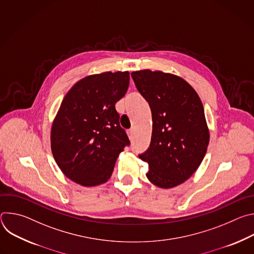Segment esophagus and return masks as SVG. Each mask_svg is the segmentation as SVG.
<instances>
[{"label":"esophagus","mask_w":254,"mask_h":254,"mask_svg":"<svg viewBox=\"0 0 254 254\" xmlns=\"http://www.w3.org/2000/svg\"><path fill=\"white\" fill-rule=\"evenodd\" d=\"M127 135H128L129 139H132V138H133V130H132V129H129V130L127 131Z\"/></svg>","instance_id":"1"}]
</instances>
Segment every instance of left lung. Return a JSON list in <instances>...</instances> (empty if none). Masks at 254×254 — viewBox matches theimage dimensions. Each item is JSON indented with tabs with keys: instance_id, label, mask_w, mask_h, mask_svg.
I'll return each instance as SVG.
<instances>
[{
	"instance_id": "8db88e82",
	"label": "left lung",
	"mask_w": 254,
	"mask_h": 254,
	"mask_svg": "<svg viewBox=\"0 0 254 254\" xmlns=\"http://www.w3.org/2000/svg\"><path fill=\"white\" fill-rule=\"evenodd\" d=\"M135 87L151 107L150 148L139 159L148 179L164 189L184 183L202 163L209 143L202 101L183 78L149 69L131 72Z\"/></svg>"
}]
</instances>
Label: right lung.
<instances>
[{"mask_svg": "<svg viewBox=\"0 0 254 254\" xmlns=\"http://www.w3.org/2000/svg\"><path fill=\"white\" fill-rule=\"evenodd\" d=\"M128 84V71L103 72L82 78L63 98L51 128V150L73 182L85 187L105 183L129 146L116 110Z\"/></svg>", "mask_w": 254, "mask_h": 254, "instance_id": "add662e5", "label": "right lung"}]
</instances>
